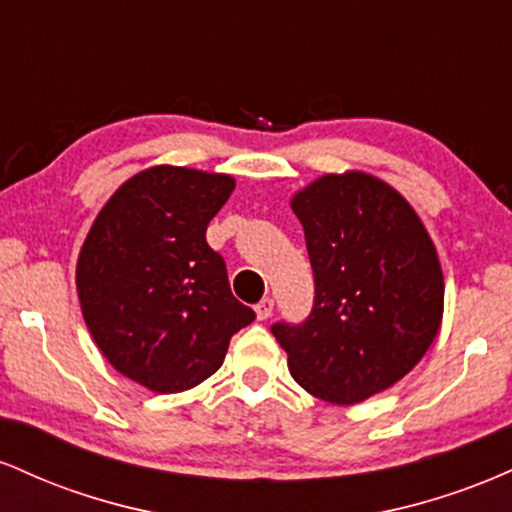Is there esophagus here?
I'll return each mask as SVG.
<instances>
[{
  "mask_svg": "<svg viewBox=\"0 0 512 512\" xmlns=\"http://www.w3.org/2000/svg\"><path fill=\"white\" fill-rule=\"evenodd\" d=\"M255 313L257 320H267V317L274 313V298H262V301L255 305Z\"/></svg>",
  "mask_w": 512,
  "mask_h": 512,
  "instance_id": "esophagus-1",
  "label": "esophagus"
}]
</instances>
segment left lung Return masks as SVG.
<instances>
[{
	"label": "left lung",
	"instance_id": "1",
	"mask_svg": "<svg viewBox=\"0 0 512 512\" xmlns=\"http://www.w3.org/2000/svg\"><path fill=\"white\" fill-rule=\"evenodd\" d=\"M315 279L303 322H274L293 380L356 404L409 373L436 339L443 272L409 202L366 173L322 175L291 202Z\"/></svg>",
	"mask_w": 512,
	"mask_h": 512
}]
</instances>
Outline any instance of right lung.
I'll use <instances>...</instances> for the list:
<instances>
[{"label":"right lung","instance_id":"add662e5","mask_svg":"<svg viewBox=\"0 0 512 512\" xmlns=\"http://www.w3.org/2000/svg\"><path fill=\"white\" fill-rule=\"evenodd\" d=\"M231 175L156 166L129 178L93 221L76 291L93 342L115 370L154 392H182L221 368L255 320L207 243Z\"/></svg>","mask_w":512,"mask_h":512}]
</instances>
